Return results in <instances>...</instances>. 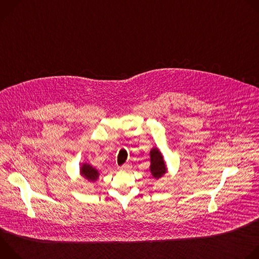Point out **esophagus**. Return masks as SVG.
I'll return each mask as SVG.
<instances>
[{
    "label": "esophagus",
    "instance_id": "esophagus-1",
    "mask_svg": "<svg viewBox=\"0 0 259 259\" xmlns=\"http://www.w3.org/2000/svg\"><path fill=\"white\" fill-rule=\"evenodd\" d=\"M120 170L123 171V172L130 171V170H131V165H130V164H125V165H123V166L120 167Z\"/></svg>",
    "mask_w": 259,
    "mask_h": 259
}]
</instances>
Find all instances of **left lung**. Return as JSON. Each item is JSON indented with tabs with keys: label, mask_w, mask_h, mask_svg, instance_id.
Returning a JSON list of instances; mask_svg holds the SVG:
<instances>
[{
	"label": "left lung",
	"mask_w": 259,
	"mask_h": 259,
	"mask_svg": "<svg viewBox=\"0 0 259 259\" xmlns=\"http://www.w3.org/2000/svg\"><path fill=\"white\" fill-rule=\"evenodd\" d=\"M150 172L153 178L158 180L168 172V167L164 160V156L157 146H154L150 151Z\"/></svg>",
	"instance_id": "8db88e82"
}]
</instances>
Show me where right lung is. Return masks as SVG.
I'll return each instance as SVG.
<instances>
[{
	"label": "right lung",
	"instance_id": "1",
	"mask_svg": "<svg viewBox=\"0 0 259 259\" xmlns=\"http://www.w3.org/2000/svg\"><path fill=\"white\" fill-rule=\"evenodd\" d=\"M80 175L89 182H95L99 178V171L91 164L84 162L80 167Z\"/></svg>",
	"mask_w": 259,
	"mask_h": 259
}]
</instances>
